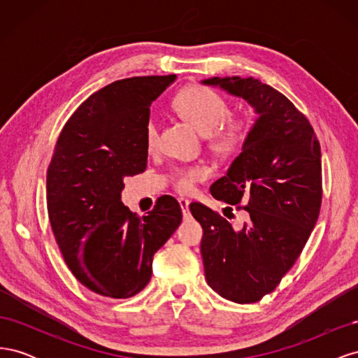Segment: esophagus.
<instances>
[{"label": "esophagus", "instance_id": "obj_1", "mask_svg": "<svg viewBox=\"0 0 358 358\" xmlns=\"http://www.w3.org/2000/svg\"><path fill=\"white\" fill-rule=\"evenodd\" d=\"M179 204H180L183 218H189V216H191V213H189V201L187 199H179Z\"/></svg>", "mask_w": 358, "mask_h": 358}]
</instances>
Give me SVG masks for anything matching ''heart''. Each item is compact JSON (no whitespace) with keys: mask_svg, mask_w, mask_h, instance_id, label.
<instances>
[{"mask_svg":"<svg viewBox=\"0 0 358 358\" xmlns=\"http://www.w3.org/2000/svg\"><path fill=\"white\" fill-rule=\"evenodd\" d=\"M176 112L196 127L212 150L220 155H231L239 150L251 133V122L245 117H229L230 104L222 95L206 86H189L182 91L175 103ZM148 150H154L158 142V122L149 117L143 131ZM209 176V169L204 166L176 169L171 173L175 188L187 194L196 188V183Z\"/></svg>","mask_w":358,"mask_h":358,"instance_id":"b5f03b06","label":"heart"}]
</instances>
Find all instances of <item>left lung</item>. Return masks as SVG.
<instances>
[{"label":"left lung","mask_w":358,"mask_h":358,"mask_svg":"<svg viewBox=\"0 0 358 358\" xmlns=\"http://www.w3.org/2000/svg\"><path fill=\"white\" fill-rule=\"evenodd\" d=\"M203 85L243 99L258 115L242 152L212 183L216 200L246 203L234 230L221 215L191 203L203 227L201 257L209 287L227 300L254 303L272 292L296 263L321 208V148L306 116L258 79L210 78Z\"/></svg>","instance_id":"1"}]
</instances>
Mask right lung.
<instances>
[{"label":"right lung","instance_id":"right-lung-1","mask_svg":"<svg viewBox=\"0 0 358 358\" xmlns=\"http://www.w3.org/2000/svg\"><path fill=\"white\" fill-rule=\"evenodd\" d=\"M176 74L116 80L64 125L48 169V212L71 273L96 294L128 299L152 276L154 254L182 222L170 196L142 220L121 201L124 178L145 171L149 107Z\"/></svg>","mask_w":358,"mask_h":358}]
</instances>
